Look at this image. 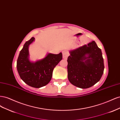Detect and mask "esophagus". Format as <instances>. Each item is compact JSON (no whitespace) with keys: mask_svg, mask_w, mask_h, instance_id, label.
Segmentation results:
<instances>
[{"mask_svg":"<svg viewBox=\"0 0 120 120\" xmlns=\"http://www.w3.org/2000/svg\"><path fill=\"white\" fill-rule=\"evenodd\" d=\"M68 52L67 51V50H64L63 52V57L64 60H66L67 57L68 56Z\"/></svg>","mask_w":120,"mask_h":120,"instance_id":"esophagus-1","label":"esophagus"}]
</instances>
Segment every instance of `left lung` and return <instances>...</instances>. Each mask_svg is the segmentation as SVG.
Returning a JSON list of instances; mask_svg holds the SVG:
<instances>
[{
  "label": "left lung",
  "mask_w": 120,
  "mask_h": 120,
  "mask_svg": "<svg viewBox=\"0 0 120 120\" xmlns=\"http://www.w3.org/2000/svg\"><path fill=\"white\" fill-rule=\"evenodd\" d=\"M68 58V77L79 88L87 89L99 82L104 70L101 49L95 41L71 50Z\"/></svg>",
  "instance_id": "obj_1"
}]
</instances>
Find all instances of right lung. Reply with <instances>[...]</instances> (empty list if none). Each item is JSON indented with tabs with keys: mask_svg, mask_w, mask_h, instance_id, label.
<instances>
[{
	"mask_svg": "<svg viewBox=\"0 0 120 120\" xmlns=\"http://www.w3.org/2000/svg\"><path fill=\"white\" fill-rule=\"evenodd\" d=\"M32 37L25 43L17 60V70L21 79L27 85L39 88L51 80L54 68L63 59L62 53H48L43 59L32 62L29 60L28 47L34 41Z\"/></svg>",
	"mask_w": 120,
	"mask_h": 120,
	"instance_id": "add662e5",
	"label": "right lung"
}]
</instances>
